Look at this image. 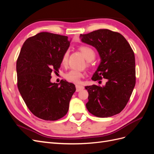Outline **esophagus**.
<instances>
[{"mask_svg": "<svg viewBox=\"0 0 154 154\" xmlns=\"http://www.w3.org/2000/svg\"><path fill=\"white\" fill-rule=\"evenodd\" d=\"M83 88H84V87L82 85H76V92H80V91H82Z\"/></svg>", "mask_w": 154, "mask_h": 154, "instance_id": "esophagus-1", "label": "esophagus"}]
</instances>
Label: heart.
I'll use <instances>...</instances> for the list:
<instances>
[{
	"instance_id": "obj_1",
	"label": "heart",
	"mask_w": 154,
	"mask_h": 154,
	"mask_svg": "<svg viewBox=\"0 0 154 154\" xmlns=\"http://www.w3.org/2000/svg\"><path fill=\"white\" fill-rule=\"evenodd\" d=\"M80 51L83 54V57L87 61H91L95 57V53L94 50L88 46H82L80 48ZM69 57V51H66L62 56V64L63 66H66L68 62V59ZM83 76L82 72L76 71V70H71V71L65 74V78L67 80L74 83H78L80 82V79Z\"/></svg>"
}]
</instances>
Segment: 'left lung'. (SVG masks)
<instances>
[{
	"instance_id": "left-lung-1",
	"label": "left lung",
	"mask_w": 154,
	"mask_h": 154,
	"mask_svg": "<svg viewBox=\"0 0 154 154\" xmlns=\"http://www.w3.org/2000/svg\"><path fill=\"white\" fill-rule=\"evenodd\" d=\"M80 38L82 42L95 48L101 58L92 80L107 79L103 87H85L88 93L87 110L99 118L120 113L127 105L136 85L133 50L122 35L106 29L81 34Z\"/></svg>"
}]
</instances>
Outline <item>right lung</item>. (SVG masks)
<instances>
[{"mask_svg": "<svg viewBox=\"0 0 154 154\" xmlns=\"http://www.w3.org/2000/svg\"><path fill=\"white\" fill-rule=\"evenodd\" d=\"M70 42L66 36L42 32L27 38L21 48L17 61L18 91L27 108L42 119L63 117L76 91L66 80L51 82V72L60 68Z\"/></svg>", "mask_w": 154, "mask_h": 154, "instance_id": "1", "label": "right lung"}]
</instances>
